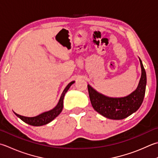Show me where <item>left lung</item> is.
<instances>
[{"mask_svg": "<svg viewBox=\"0 0 158 158\" xmlns=\"http://www.w3.org/2000/svg\"><path fill=\"white\" fill-rule=\"evenodd\" d=\"M141 77L137 88L124 97H106L88 85L89 97L92 106L98 113L107 118L121 120L125 118L139 109L143 103L147 85V75L140 58Z\"/></svg>", "mask_w": 158, "mask_h": 158, "instance_id": "obj_1", "label": "left lung"}]
</instances>
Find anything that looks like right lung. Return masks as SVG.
Masks as SVG:
<instances>
[{"label":"right lung","instance_id":"add662e5","mask_svg":"<svg viewBox=\"0 0 158 158\" xmlns=\"http://www.w3.org/2000/svg\"><path fill=\"white\" fill-rule=\"evenodd\" d=\"M75 83V81H71L69 83L68 85L66 86L62 94L61 95V97L60 98V101H59L58 103L56 106H55L53 109H52L47 112H44L42 114H39L38 116H32V117H29V116H24L20 115V114H18L15 112L14 114L16 115L18 118H20L23 121L24 123H27L30 125L32 126H42L44 125H46L51 122L52 120L55 119L56 117L60 114L63 109V103H64V98L65 94L66 93V92L69 90V89L72 84Z\"/></svg>","mask_w":158,"mask_h":158}]
</instances>
